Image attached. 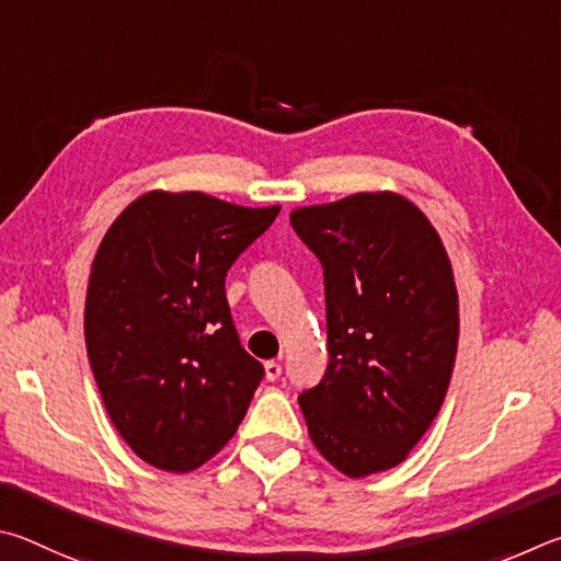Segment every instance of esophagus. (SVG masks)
Instances as JSON below:
<instances>
[{
    "instance_id": "obj_1",
    "label": "esophagus",
    "mask_w": 561,
    "mask_h": 561,
    "mask_svg": "<svg viewBox=\"0 0 561 561\" xmlns=\"http://www.w3.org/2000/svg\"><path fill=\"white\" fill-rule=\"evenodd\" d=\"M283 375V367H280V362H265V379L268 381H275Z\"/></svg>"
}]
</instances>
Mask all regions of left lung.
Returning a JSON list of instances; mask_svg holds the SVG:
<instances>
[{
    "mask_svg": "<svg viewBox=\"0 0 561 561\" xmlns=\"http://www.w3.org/2000/svg\"><path fill=\"white\" fill-rule=\"evenodd\" d=\"M325 278L330 362L298 397L312 444L350 478L394 468L444 404L458 293L444 243L399 194L290 214Z\"/></svg>",
    "mask_w": 561,
    "mask_h": 561,
    "instance_id": "obj_1",
    "label": "left lung"
}]
</instances>
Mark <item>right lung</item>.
<instances>
[{
	"label": "right lung",
	"mask_w": 561,
	"mask_h": 561,
	"mask_svg": "<svg viewBox=\"0 0 561 561\" xmlns=\"http://www.w3.org/2000/svg\"><path fill=\"white\" fill-rule=\"evenodd\" d=\"M278 211L150 192L95 253L88 359L107 416L154 468L186 473L219 454L265 377L241 347L226 273Z\"/></svg>",
	"instance_id": "add662e5"
}]
</instances>
